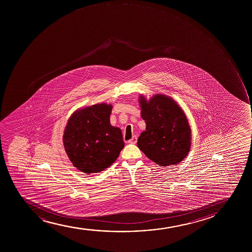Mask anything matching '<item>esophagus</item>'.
<instances>
[{
    "label": "esophagus",
    "mask_w": 252,
    "mask_h": 252,
    "mask_svg": "<svg viewBox=\"0 0 252 252\" xmlns=\"http://www.w3.org/2000/svg\"><path fill=\"white\" fill-rule=\"evenodd\" d=\"M136 141H137V138H136V136H133L132 138L130 139L128 141V143H130V144H136Z\"/></svg>",
    "instance_id": "1"
}]
</instances>
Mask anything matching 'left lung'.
I'll return each instance as SVG.
<instances>
[{
    "mask_svg": "<svg viewBox=\"0 0 252 252\" xmlns=\"http://www.w3.org/2000/svg\"><path fill=\"white\" fill-rule=\"evenodd\" d=\"M139 104L146 122V130L137 141L139 149L161 167L181 162L189 153L192 139L184 110L174 99L161 94L148 100L140 94Z\"/></svg>",
    "mask_w": 252,
    "mask_h": 252,
    "instance_id": "1",
    "label": "left lung"
}]
</instances>
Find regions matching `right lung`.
<instances>
[{"label": "right lung", "mask_w": 252, "mask_h": 252, "mask_svg": "<svg viewBox=\"0 0 252 252\" xmlns=\"http://www.w3.org/2000/svg\"><path fill=\"white\" fill-rule=\"evenodd\" d=\"M112 105L106 103L80 108L68 120L63 142L77 169L91 174L115 162L124 147L122 130L110 125Z\"/></svg>", "instance_id": "obj_1"}]
</instances>
